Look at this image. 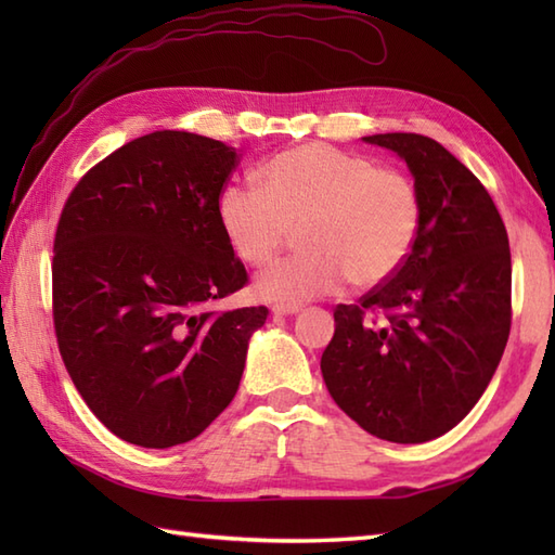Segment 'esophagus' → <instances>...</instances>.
I'll return each instance as SVG.
<instances>
[{"instance_id": "1", "label": "esophagus", "mask_w": 555, "mask_h": 555, "mask_svg": "<svg viewBox=\"0 0 555 555\" xmlns=\"http://www.w3.org/2000/svg\"><path fill=\"white\" fill-rule=\"evenodd\" d=\"M302 308L296 302H276L274 308H271V312L274 314H298Z\"/></svg>"}]
</instances>
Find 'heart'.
Listing matches in <instances>:
<instances>
[{"label":"heart","mask_w":555,"mask_h":555,"mask_svg":"<svg viewBox=\"0 0 555 555\" xmlns=\"http://www.w3.org/2000/svg\"><path fill=\"white\" fill-rule=\"evenodd\" d=\"M262 191L227 185L217 219L231 253L267 267L293 231L305 253L259 279L267 298L302 302L336 291L376 288L405 267L422 231V193L410 173L326 143H305L271 157Z\"/></svg>","instance_id":"1"}]
</instances>
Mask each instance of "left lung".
Listing matches in <instances>:
<instances>
[{
	"label": "left lung",
	"mask_w": 555,
	"mask_h": 555,
	"mask_svg": "<svg viewBox=\"0 0 555 555\" xmlns=\"http://www.w3.org/2000/svg\"><path fill=\"white\" fill-rule=\"evenodd\" d=\"M364 140L408 162L422 193V231L391 281L336 305L322 374L336 405L364 431L424 443L475 408L508 344V233L487 188L436 140Z\"/></svg>",
	"instance_id": "obj_1"
}]
</instances>
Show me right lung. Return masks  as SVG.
I'll list each match as a JSON object with an SVG mask.
<instances>
[{
  "label": "right lung",
  "instance_id": "add662e5",
  "mask_svg": "<svg viewBox=\"0 0 555 555\" xmlns=\"http://www.w3.org/2000/svg\"><path fill=\"white\" fill-rule=\"evenodd\" d=\"M241 155L155 131L98 162L54 233L52 320L70 382L104 427L143 448L195 439L238 391L267 308L217 312L247 271L217 197Z\"/></svg>",
  "mask_w": 555,
  "mask_h": 555
}]
</instances>
